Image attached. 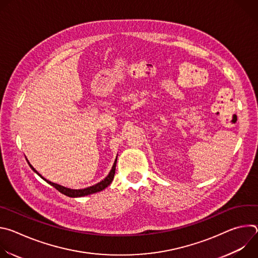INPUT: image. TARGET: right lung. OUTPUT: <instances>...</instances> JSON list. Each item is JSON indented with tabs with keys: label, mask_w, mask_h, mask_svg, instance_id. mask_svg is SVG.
<instances>
[{
	"label": "right lung",
	"mask_w": 258,
	"mask_h": 258,
	"mask_svg": "<svg viewBox=\"0 0 258 258\" xmlns=\"http://www.w3.org/2000/svg\"><path fill=\"white\" fill-rule=\"evenodd\" d=\"M116 161H117V157L115 158V161H114V163H113V166H112V168H111V170H110V172L108 173V175L104 178V179H102L100 182H98V183H96V185H94V186H92V187H88V188H86V189H80V190H73V189H69V188H65V187H63V186H60V185H58V183H55V182H52V181H50V180H48V179H46V178H44L38 171H36L33 167H32V165L28 162V164H29V166L31 167V169L35 172V173H38L43 179H45L48 183H50L51 186H53L56 190H58L60 193H62V194H64V195H66V196H68V197H71V198H77V197H84V196H88V195H91V194H94V193H97V192H100V191H102V190H104L105 188H107L110 183H111V181L113 180V177H114V174H115V167H116Z\"/></svg>",
	"instance_id": "1"
}]
</instances>
